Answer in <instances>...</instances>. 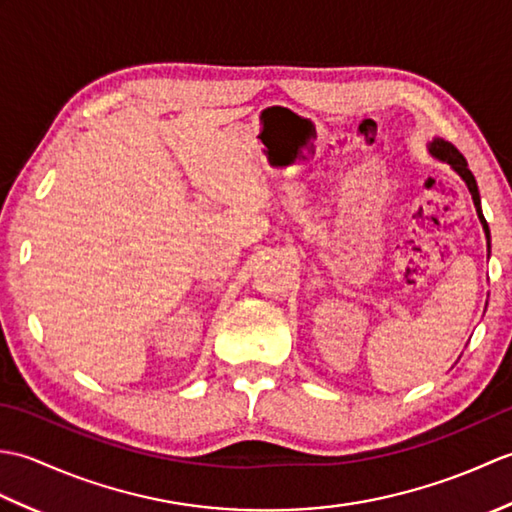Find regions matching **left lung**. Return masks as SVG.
<instances>
[{
  "mask_svg": "<svg viewBox=\"0 0 512 512\" xmlns=\"http://www.w3.org/2000/svg\"><path fill=\"white\" fill-rule=\"evenodd\" d=\"M429 151H431V156H436L438 160L449 162V165L453 167V171H458V176L466 182V187H469L473 204H475V209H477V217H480V222H482V226H484V233H486V239H488V242H486V244H488V253H491V231H488V224H486L484 215H482L480 191H477V182H475V178H473V173H471L469 165H466V158L460 154L458 149H455V147L449 143V140H442V138L433 140V143L429 145Z\"/></svg>",
  "mask_w": 512,
  "mask_h": 512,
  "instance_id": "obj_1",
  "label": "left lung"
}]
</instances>
